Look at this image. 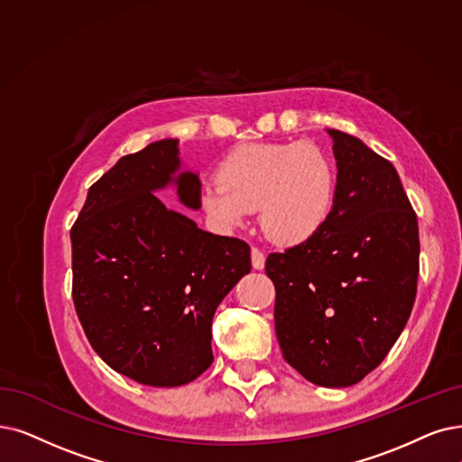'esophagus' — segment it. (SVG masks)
<instances>
[{
    "label": "esophagus",
    "instance_id": "obj_1",
    "mask_svg": "<svg viewBox=\"0 0 462 462\" xmlns=\"http://www.w3.org/2000/svg\"><path fill=\"white\" fill-rule=\"evenodd\" d=\"M252 267L262 271L265 267V254L260 250V248H252Z\"/></svg>",
    "mask_w": 462,
    "mask_h": 462
}]
</instances>
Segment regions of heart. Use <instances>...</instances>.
<instances>
[{
  "instance_id": "obj_1",
  "label": "heart",
  "mask_w": 462,
  "mask_h": 462,
  "mask_svg": "<svg viewBox=\"0 0 462 462\" xmlns=\"http://www.w3.org/2000/svg\"><path fill=\"white\" fill-rule=\"evenodd\" d=\"M337 169L312 142L246 143L217 167V183L200 189V207L219 231H235L260 208V226L276 245L315 236L331 217Z\"/></svg>"
}]
</instances>
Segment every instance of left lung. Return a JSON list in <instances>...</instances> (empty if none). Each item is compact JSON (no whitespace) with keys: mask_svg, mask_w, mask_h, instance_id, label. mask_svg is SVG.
Segmentation results:
<instances>
[{"mask_svg":"<svg viewBox=\"0 0 462 462\" xmlns=\"http://www.w3.org/2000/svg\"><path fill=\"white\" fill-rule=\"evenodd\" d=\"M328 134L334 212L309 241L269 254L265 271L284 360L307 381L341 389L375 370L411 315L419 227L393 164L355 136Z\"/></svg>","mask_w":462,"mask_h":462,"instance_id":"1","label":"left lung"}]
</instances>
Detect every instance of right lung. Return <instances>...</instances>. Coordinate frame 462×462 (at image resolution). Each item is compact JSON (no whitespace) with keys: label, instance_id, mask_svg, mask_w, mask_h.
Here are the masks:
<instances>
[{"label":"right lung","instance_id":"1","mask_svg":"<svg viewBox=\"0 0 462 462\" xmlns=\"http://www.w3.org/2000/svg\"><path fill=\"white\" fill-rule=\"evenodd\" d=\"M174 186L200 208L199 174L181 171L178 140L125 155L95 186L71 227L73 303L98 356L150 386H180L207 372L212 319L250 273V246L212 235L155 191Z\"/></svg>","mask_w":462,"mask_h":462}]
</instances>
